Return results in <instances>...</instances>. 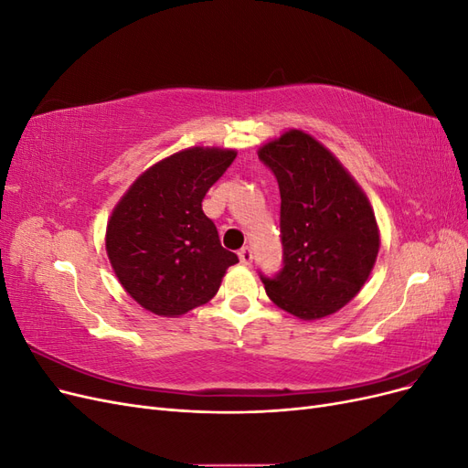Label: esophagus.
<instances>
[{
    "label": "esophagus",
    "mask_w": 468,
    "mask_h": 468,
    "mask_svg": "<svg viewBox=\"0 0 468 468\" xmlns=\"http://www.w3.org/2000/svg\"><path fill=\"white\" fill-rule=\"evenodd\" d=\"M238 256H239V263H242V265H250L251 260H253V253H251L250 248H242V250H239Z\"/></svg>",
    "instance_id": "esophagus-1"
}]
</instances>
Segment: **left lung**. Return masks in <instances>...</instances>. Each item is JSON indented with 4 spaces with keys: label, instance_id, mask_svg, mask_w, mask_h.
Returning <instances> with one entry per match:
<instances>
[{
    "label": "left lung",
    "instance_id": "obj_1",
    "mask_svg": "<svg viewBox=\"0 0 468 468\" xmlns=\"http://www.w3.org/2000/svg\"><path fill=\"white\" fill-rule=\"evenodd\" d=\"M260 160L281 191L282 269L261 277L269 299L301 320L344 308L369 279L380 248L375 210L344 164L314 136L289 129Z\"/></svg>",
    "mask_w": 468,
    "mask_h": 468
}]
</instances>
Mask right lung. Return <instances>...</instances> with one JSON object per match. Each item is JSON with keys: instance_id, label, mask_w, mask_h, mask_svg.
<instances>
[{"instance_id": "obj_1", "label": "right lung", "mask_w": 468, "mask_h": 468, "mask_svg": "<svg viewBox=\"0 0 468 468\" xmlns=\"http://www.w3.org/2000/svg\"><path fill=\"white\" fill-rule=\"evenodd\" d=\"M236 150L191 146L140 174L112 208L105 250L122 289L148 313L177 318L207 304L238 256L220 246L203 199Z\"/></svg>"}]
</instances>
